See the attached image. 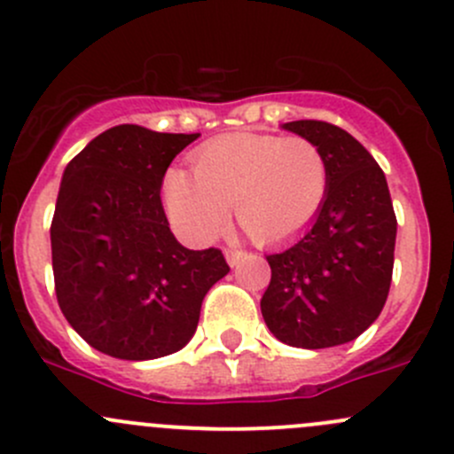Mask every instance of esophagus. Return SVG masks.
<instances>
[{"mask_svg":"<svg viewBox=\"0 0 454 454\" xmlns=\"http://www.w3.org/2000/svg\"><path fill=\"white\" fill-rule=\"evenodd\" d=\"M223 256H226V261H228V265H231V268H235V265H239L241 263V259H244L246 256V253H241V250H223Z\"/></svg>","mask_w":454,"mask_h":454,"instance_id":"esophagus-1","label":"esophagus"}]
</instances>
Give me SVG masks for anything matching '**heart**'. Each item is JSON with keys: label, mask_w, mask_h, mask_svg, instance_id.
I'll return each mask as SVG.
<instances>
[{"label": "heart", "mask_w": 454, "mask_h": 454, "mask_svg": "<svg viewBox=\"0 0 454 454\" xmlns=\"http://www.w3.org/2000/svg\"><path fill=\"white\" fill-rule=\"evenodd\" d=\"M327 186V158L312 140L231 134L193 155V176L171 168L162 200L177 231L200 244L226 226L231 204L254 241L277 244L312 222Z\"/></svg>", "instance_id": "1"}]
</instances>
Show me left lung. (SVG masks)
I'll return each mask as SVG.
<instances>
[{
  "instance_id": "left-lung-1",
  "label": "left lung",
  "mask_w": 454,
  "mask_h": 454,
  "mask_svg": "<svg viewBox=\"0 0 454 454\" xmlns=\"http://www.w3.org/2000/svg\"><path fill=\"white\" fill-rule=\"evenodd\" d=\"M283 129L323 151L329 186L301 239L265 256L272 278L261 314L286 345H345L378 318L391 287L397 219L387 177L373 155L340 127L294 121Z\"/></svg>"
}]
</instances>
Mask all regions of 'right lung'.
<instances>
[{"mask_svg": "<svg viewBox=\"0 0 454 454\" xmlns=\"http://www.w3.org/2000/svg\"><path fill=\"white\" fill-rule=\"evenodd\" d=\"M198 138L118 125L63 171L50 226L59 308L112 358L180 351L206 292L231 272L222 250H189L173 237L160 200L168 164Z\"/></svg>", "mask_w": 454, "mask_h": 454, "instance_id": "obj_1", "label": "right lung"}]
</instances>
